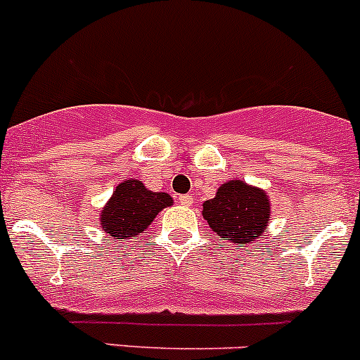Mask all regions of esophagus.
Wrapping results in <instances>:
<instances>
[{
    "mask_svg": "<svg viewBox=\"0 0 360 360\" xmlns=\"http://www.w3.org/2000/svg\"><path fill=\"white\" fill-rule=\"evenodd\" d=\"M178 200H180V203H182L184 207H191L194 201V198L191 196V194H184V196H178Z\"/></svg>",
    "mask_w": 360,
    "mask_h": 360,
    "instance_id": "esophagus-1",
    "label": "esophagus"
}]
</instances>
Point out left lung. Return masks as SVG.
Instances as JSON below:
<instances>
[{"label": "left lung", "instance_id": "1", "mask_svg": "<svg viewBox=\"0 0 360 360\" xmlns=\"http://www.w3.org/2000/svg\"><path fill=\"white\" fill-rule=\"evenodd\" d=\"M270 215L269 198L263 191L235 180L219 187L214 200L203 203V217L219 240L251 244L262 237Z\"/></svg>", "mask_w": 360, "mask_h": 360}]
</instances>
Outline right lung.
Wrapping results in <instances>:
<instances>
[{"instance_id": "right-lung-1", "label": "right lung", "mask_w": 360, "mask_h": 360, "mask_svg": "<svg viewBox=\"0 0 360 360\" xmlns=\"http://www.w3.org/2000/svg\"><path fill=\"white\" fill-rule=\"evenodd\" d=\"M171 203L169 194L152 193L139 180H127L116 187L108 207L102 210V229L115 238L136 237Z\"/></svg>"}]
</instances>
